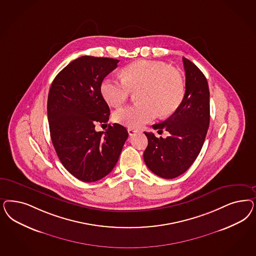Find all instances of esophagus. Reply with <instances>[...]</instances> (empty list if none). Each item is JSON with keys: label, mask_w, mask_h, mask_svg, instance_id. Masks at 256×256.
<instances>
[{"label": "esophagus", "mask_w": 256, "mask_h": 256, "mask_svg": "<svg viewBox=\"0 0 256 256\" xmlns=\"http://www.w3.org/2000/svg\"><path fill=\"white\" fill-rule=\"evenodd\" d=\"M136 132H138V130H136V129H132V128H128V134H129V136H134Z\"/></svg>", "instance_id": "esophagus-1"}]
</instances>
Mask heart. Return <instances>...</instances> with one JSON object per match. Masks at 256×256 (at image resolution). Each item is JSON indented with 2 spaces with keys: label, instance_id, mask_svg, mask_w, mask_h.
<instances>
[{
  "label": "heart",
  "instance_id": "heart-1",
  "mask_svg": "<svg viewBox=\"0 0 256 256\" xmlns=\"http://www.w3.org/2000/svg\"><path fill=\"white\" fill-rule=\"evenodd\" d=\"M122 80L106 77L100 86L102 98L112 106H118L138 92V104L116 110V124L140 128L157 116L172 115L181 104L184 84L181 74L162 62L140 60L125 66Z\"/></svg>",
  "mask_w": 256,
  "mask_h": 256
}]
</instances>
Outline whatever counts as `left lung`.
Here are the masks:
<instances>
[{
	"instance_id": "obj_1",
	"label": "left lung",
	"mask_w": 256,
	"mask_h": 256,
	"mask_svg": "<svg viewBox=\"0 0 256 256\" xmlns=\"http://www.w3.org/2000/svg\"><path fill=\"white\" fill-rule=\"evenodd\" d=\"M186 92L180 106L168 120L154 124V130L166 131V138L146 132L148 146L144 161L150 170L165 179L186 172L202 148L210 122L209 88L204 74L190 60L182 58Z\"/></svg>"
}]
</instances>
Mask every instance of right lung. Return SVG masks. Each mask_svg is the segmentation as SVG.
I'll return each mask as SVG.
<instances>
[{"mask_svg": "<svg viewBox=\"0 0 256 256\" xmlns=\"http://www.w3.org/2000/svg\"><path fill=\"white\" fill-rule=\"evenodd\" d=\"M113 58L81 56L65 66L52 82L47 111L50 132L58 158L75 178L91 182L114 168L128 138L120 124H108L96 132V124H106L110 109L100 86L118 66Z\"/></svg>", "mask_w": 256, "mask_h": 256, "instance_id": "1", "label": "right lung"}]
</instances>
